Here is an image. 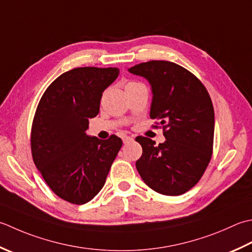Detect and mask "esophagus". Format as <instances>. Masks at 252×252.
Listing matches in <instances>:
<instances>
[{"label": "esophagus", "instance_id": "obj_1", "mask_svg": "<svg viewBox=\"0 0 252 252\" xmlns=\"http://www.w3.org/2000/svg\"><path fill=\"white\" fill-rule=\"evenodd\" d=\"M131 141H133V137H131V136H125V137H123V143H125V144H126V143H129Z\"/></svg>", "mask_w": 252, "mask_h": 252}]
</instances>
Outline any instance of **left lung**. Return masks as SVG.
<instances>
[{"label":"left lung","mask_w":252,"mask_h":252,"mask_svg":"<svg viewBox=\"0 0 252 252\" xmlns=\"http://www.w3.org/2000/svg\"><path fill=\"white\" fill-rule=\"evenodd\" d=\"M152 86L153 127H162L164 143L137 136L143 153L136 169L143 181L165 195H180L198 184L213 153L214 109L202 82L169 61H149L129 68Z\"/></svg>","instance_id":"obj_1"}]
</instances>
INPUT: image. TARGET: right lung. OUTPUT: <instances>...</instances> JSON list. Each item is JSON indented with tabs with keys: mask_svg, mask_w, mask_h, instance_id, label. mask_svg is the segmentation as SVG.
Here are the masks:
<instances>
[{
	"mask_svg": "<svg viewBox=\"0 0 252 252\" xmlns=\"http://www.w3.org/2000/svg\"><path fill=\"white\" fill-rule=\"evenodd\" d=\"M118 75L117 67L73 68L48 86L34 112L33 162L49 188L70 203H87L101 190L122 146L115 134L99 140L85 133Z\"/></svg>",
	"mask_w": 252,
	"mask_h": 252,
	"instance_id": "obj_1",
	"label": "right lung"
}]
</instances>
